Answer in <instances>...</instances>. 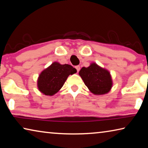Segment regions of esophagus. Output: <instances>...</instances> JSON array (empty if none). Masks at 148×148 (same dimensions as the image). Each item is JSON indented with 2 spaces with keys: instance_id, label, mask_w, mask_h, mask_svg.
Returning a JSON list of instances; mask_svg holds the SVG:
<instances>
[{
  "instance_id": "esophagus-1",
  "label": "esophagus",
  "mask_w": 148,
  "mask_h": 148,
  "mask_svg": "<svg viewBox=\"0 0 148 148\" xmlns=\"http://www.w3.org/2000/svg\"><path fill=\"white\" fill-rule=\"evenodd\" d=\"M75 68H76V69L77 70V72H78L79 71V70H80V66H79V65H77V66H75Z\"/></svg>"
}]
</instances>
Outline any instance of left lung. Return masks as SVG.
I'll return each mask as SVG.
<instances>
[{"mask_svg": "<svg viewBox=\"0 0 148 148\" xmlns=\"http://www.w3.org/2000/svg\"><path fill=\"white\" fill-rule=\"evenodd\" d=\"M79 75L89 91L95 95H104L108 92L112 87V79L110 72L96 63L83 67Z\"/></svg>", "mask_w": 148, "mask_h": 148, "instance_id": "obj_1", "label": "left lung"}]
</instances>
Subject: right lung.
<instances>
[{"instance_id": "right-lung-1", "label": "right lung", "mask_w": 148, "mask_h": 148, "mask_svg": "<svg viewBox=\"0 0 148 148\" xmlns=\"http://www.w3.org/2000/svg\"><path fill=\"white\" fill-rule=\"evenodd\" d=\"M76 72V69L71 65L54 62L40 74L37 81L39 91L44 95L52 96L61 89L69 75Z\"/></svg>"}]
</instances>
